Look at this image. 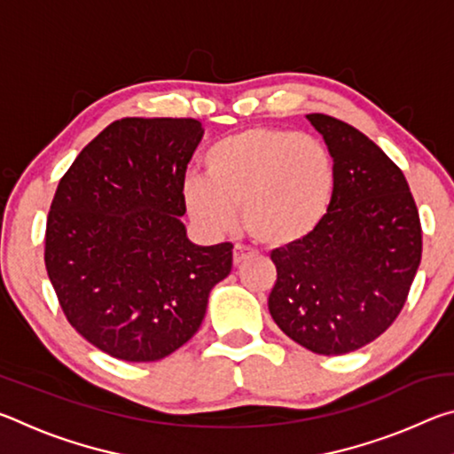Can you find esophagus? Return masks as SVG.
<instances>
[{
  "mask_svg": "<svg viewBox=\"0 0 454 454\" xmlns=\"http://www.w3.org/2000/svg\"><path fill=\"white\" fill-rule=\"evenodd\" d=\"M250 254H252V250H250V248H246V246L236 244V246H234V250H232V262H234V266L242 264L244 260L248 258Z\"/></svg>",
  "mask_w": 454,
  "mask_h": 454,
  "instance_id": "1",
  "label": "esophagus"
}]
</instances>
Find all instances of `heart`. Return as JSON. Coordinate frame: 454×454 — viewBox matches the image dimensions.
I'll return each instance as SVG.
<instances>
[{
  "label": "heart",
  "instance_id": "b5f03b06",
  "mask_svg": "<svg viewBox=\"0 0 454 454\" xmlns=\"http://www.w3.org/2000/svg\"><path fill=\"white\" fill-rule=\"evenodd\" d=\"M206 178L182 186L192 222L210 236L228 232L240 208L242 228L264 246L302 240L325 218L334 164L318 137L282 128H248L204 156Z\"/></svg>",
  "mask_w": 454,
  "mask_h": 454
}]
</instances>
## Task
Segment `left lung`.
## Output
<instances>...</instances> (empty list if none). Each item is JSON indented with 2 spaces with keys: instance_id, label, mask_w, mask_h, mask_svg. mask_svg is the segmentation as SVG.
I'll return each instance as SVG.
<instances>
[{
  "instance_id": "8db88e82",
  "label": "left lung",
  "mask_w": 454,
  "mask_h": 454,
  "mask_svg": "<svg viewBox=\"0 0 454 454\" xmlns=\"http://www.w3.org/2000/svg\"><path fill=\"white\" fill-rule=\"evenodd\" d=\"M306 118L333 156V198L309 236L272 250L268 309L301 347L347 355L401 314L420 264V218L403 170L379 145L333 116Z\"/></svg>"
}]
</instances>
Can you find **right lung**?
I'll list each match as a JSON object with an SVG mask.
<instances>
[{"instance_id": "1", "label": "right lung", "mask_w": 454, "mask_h": 454, "mask_svg": "<svg viewBox=\"0 0 454 454\" xmlns=\"http://www.w3.org/2000/svg\"><path fill=\"white\" fill-rule=\"evenodd\" d=\"M202 136L194 118H121L58 184L45 270L67 322L114 358L152 363L186 344L232 268V244H192L180 222Z\"/></svg>"}]
</instances>
